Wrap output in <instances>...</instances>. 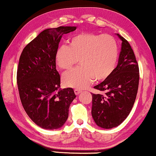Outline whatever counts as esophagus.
I'll return each mask as SVG.
<instances>
[{"instance_id":"obj_1","label":"esophagus","mask_w":156,"mask_h":156,"mask_svg":"<svg viewBox=\"0 0 156 156\" xmlns=\"http://www.w3.org/2000/svg\"><path fill=\"white\" fill-rule=\"evenodd\" d=\"M74 93H75V94L76 95H78V94H80L82 92V91L80 90V89H75L74 90Z\"/></svg>"}]
</instances>
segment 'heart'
<instances>
[{"label": "heart", "mask_w": 156, "mask_h": 156, "mask_svg": "<svg viewBox=\"0 0 156 156\" xmlns=\"http://www.w3.org/2000/svg\"><path fill=\"white\" fill-rule=\"evenodd\" d=\"M118 58L116 40L106 34H78L69 40V45L59 46L55 53L56 63L61 69H72L80 59L81 67L62 76L66 87L78 89L87 88L94 80H106L116 68Z\"/></svg>", "instance_id": "obj_1"}]
</instances>
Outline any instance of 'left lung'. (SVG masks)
<instances>
[{
  "instance_id": "8db88e82",
  "label": "left lung",
  "mask_w": 156,
  "mask_h": 156,
  "mask_svg": "<svg viewBox=\"0 0 156 156\" xmlns=\"http://www.w3.org/2000/svg\"><path fill=\"white\" fill-rule=\"evenodd\" d=\"M122 41L117 67L112 74L94 88L101 93H92L91 115L98 126L109 129L120 125L131 112L135 102L139 82V68L131 45Z\"/></svg>"
}]
</instances>
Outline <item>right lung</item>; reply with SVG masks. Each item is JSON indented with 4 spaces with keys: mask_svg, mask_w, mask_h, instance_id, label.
Wrapping results in <instances>:
<instances>
[{
    "mask_svg": "<svg viewBox=\"0 0 156 156\" xmlns=\"http://www.w3.org/2000/svg\"><path fill=\"white\" fill-rule=\"evenodd\" d=\"M74 26H60L41 32L23 49L17 71L20 101L35 124L54 130L65 124L76 95L73 89H60L55 53L63 35Z\"/></svg>",
    "mask_w": 156,
    "mask_h": 156,
    "instance_id": "obj_1",
    "label": "right lung"
}]
</instances>
